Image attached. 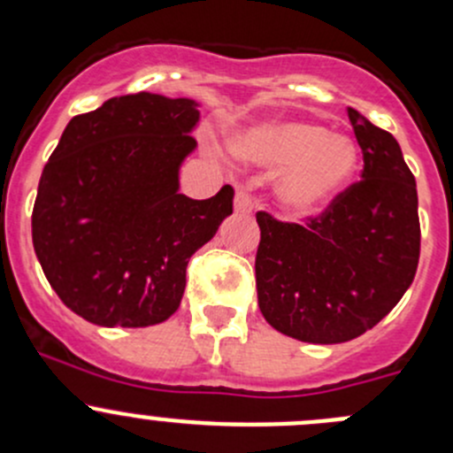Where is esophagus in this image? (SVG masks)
I'll return each mask as SVG.
<instances>
[{
    "instance_id": "esophagus-1",
    "label": "esophagus",
    "mask_w": 453,
    "mask_h": 453,
    "mask_svg": "<svg viewBox=\"0 0 453 453\" xmlns=\"http://www.w3.org/2000/svg\"><path fill=\"white\" fill-rule=\"evenodd\" d=\"M234 210L239 214H250L254 210V201H252V195L248 193L245 188H236V195H234Z\"/></svg>"
}]
</instances>
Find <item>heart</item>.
Masks as SVG:
<instances>
[{"label": "heart", "mask_w": 453, "mask_h": 453, "mask_svg": "<svg viewBox=\"0 0 453 453\" xmlns=\"http://www.w3.org/2000/svg\"><path fill=\"white\" fill-rule=\"evenodd\" d=\"M232 153L280 171L278 201L294 214L322 212L349 188L359 168V146L350 135L303 120L250 125L234 135Z\"/></svg>", "instance_id": "b5f03b06"}]
</instances>
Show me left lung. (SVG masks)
<instances>
[{
	"mask_svg": "<svg viewBox=\"0 0 453 453\" xmlns=\"http://www.w3.org/2000/svg\"><path fill=\"white\" fill-rule=\"evenodd\" d=\"M364 153L362 181L311 226L258 212L256 291L263 318L309 344L359 337L396 307L421 252L417 181L399 142L349 109Z\"/></svg>",
	"mask_w": 453,
	"mask_h": 453,
	"instance_id": "obj_1",
	"label": "left lung"
}]
</instances>
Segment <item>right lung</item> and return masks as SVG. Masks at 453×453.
<instances>
[{
    "instance_id": "1",
    "label": "right lung",
    "mask_w": 453,
    "mask_h": 453,
    "mask_svg": "<svg viewBox=\"0 0 453 453\" xmlns=\"http://www.w3.org/2000/svg\"><path fill=\"white\" fill-rule=\"evenodd\" d=\"M201 104L118 96L67 122L41 173L32 245L67 309L98 326L140 328L180 309L186 267L232 214V186L180 193Z\"/></svg>"
}]
</instances>
